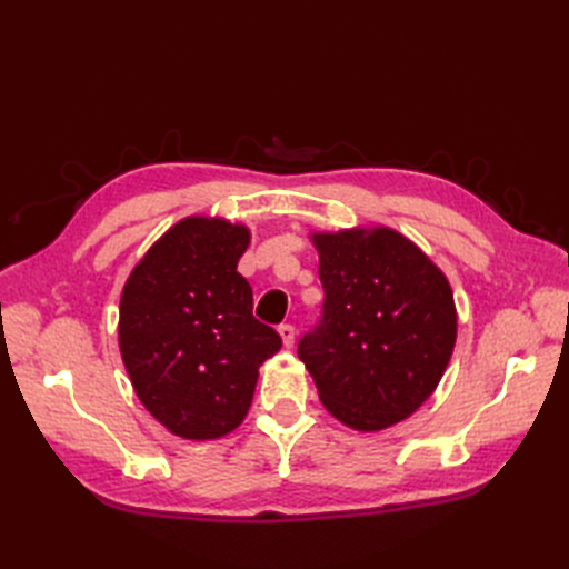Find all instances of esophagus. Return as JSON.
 Wrapping results in <instances>:
<instances>
[{
    "mask_svg": "<svg viewBox=\"0 0 569 569\" xmlns=\"http://www.w3.org/2000/svg\"><path fill=\"white\" fill-rule=\"evenodd\" d=\"M278 332H280V337H282V343H284V347L287 349H291V347H295V337H297V332H295V327H291V325H280L278 327Z\"/></svg>",
    "mask_w": 569,
    "mask_h": 569,
    "instance_id": "esophagus-1",
    "label": "esophagus"
}]
</instances>
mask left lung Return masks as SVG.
<instances>
[{
    "label": "left lung",
    "instance_id": "obj_1",
    "mask_svg": "<svg viewBox=\"0 0 569 569\" xmlns=\"http://www.w3.org/2000/svg\"><path fill=\"white\" fill-rule=\"evenodd\" d=\"M322 316L299 341L322 406L358 432L416 412L449 366L456 306L446 274L396 230L313 234Z\"/></svg>",
    "mask_w": 569,
    "mask_h": 569
}]
</instances>
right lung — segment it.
<instances>
[{
    "label": "right lung",
    "mask_w": 569,
    "mask_h": 569,
    "mask_svg": "<svg viewBox=\"0 0 569 569\" xmlns=\"http://www.w3.org/2000/svg\"><path fill=\"white\" fill-rule=\"evenodd\" d=\"M249 230L184 218L134 266L120 297L118 341L134 393L170 432L218 439L244 420L258 368L282 347L253 318L237 272Z\"/></svg>",
    "instance_id": "add662e5"
}]
</instances>
